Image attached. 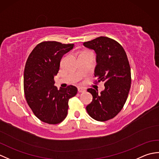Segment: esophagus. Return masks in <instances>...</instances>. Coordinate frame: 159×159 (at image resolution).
Returning <instances> with one entry per match:
<instances>
[{"mask_svg": "<svg viewBox=\"0 0 159 159\" xmlns=\"http://www.w3.org/2000/svg\"><path fill=\"white\" fill-rule=\"evenodd\" d=\"M78 92H79V93H84L86 92V89L84 88V87H80L78 88Z\"/></svg>", "mask_w": 159, "mask_h": 159, "instance_id": "1", "label": "esophagus"}]
</instances>
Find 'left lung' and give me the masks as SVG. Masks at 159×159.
I'll return each instance as SVG.
<instances>
[{
  "label": "left lung",
  "mask_w": 159,
  "mask_h": 159,
  "mask_svg": "<svg viewBox=\"0 0 159 159\" xmlns=\"http://www.w3.org/2000/svg\"><path fill=\"white\" fill-rule=\"evenodd\" d=\"M96 54L94 76L104 83V89H87L93 100L86 110L93 119L104 121L116 116L122 109L130 89V67L126 53L119 43L107 37H99L84 42Z\"/></svg>",
  "instance_id": "left-lung-1"
}]
</instances>
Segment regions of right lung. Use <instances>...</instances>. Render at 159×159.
Instances as JSON below:
<instances>
[{
    "instance_id": "right-lung-1",
    "label": "right lung",
    "mask_w": 159,
    "mask_h": 159,
    "mask_svg": "<svg viewBox=\"0 0 159 159\" xmlns=\"http://www.w3.org/2000/svg\"><path fill=\"white\" fill-rule=\"evenodd\" d=\"M73 43L43 42L37 45L26 61L24 72V90L29 107L43 122L57 124L67 115L69 99L76 96L73 85L57 89L55 77L63 56L72 50Z\"/></svg>"
}]
</instances>
